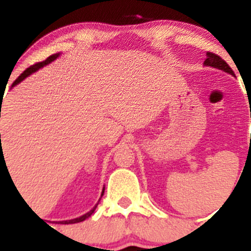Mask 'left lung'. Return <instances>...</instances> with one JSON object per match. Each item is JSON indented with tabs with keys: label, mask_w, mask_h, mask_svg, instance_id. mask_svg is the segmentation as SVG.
<instances>
[{
	"label": "left lung",
	"mask_w": 251,
	"mask_h": 251,
	"mask_svg": "<svg viewBox=\"0 0 251 251\" xmlns=\"http://www.w3.org/2000/svg\"><path fill=\"white\" fill-rule=\"evenodd\" d=\"M206 55H207V57H206L205 63H203L206 66L216 68V69H219V70H223V72H225V73H229L230 75H235L234 72H232V69L230 68L225 60L221 59L219 55L212 54V52H207Z\"/></svg>",
	"instance_id": "8db88e82"
}]
</instances>
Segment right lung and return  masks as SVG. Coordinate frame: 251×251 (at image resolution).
I'll use <instances>...</instances> for the list:
<instances>
[{
	"instance_id": "obj_1",
	"label": "right lung",
	"mask_w": 251,
	"mask_h": 251,
	"mask_svg": "<svg viewBox=\"0 0 251 251\" xmlns=\"http://www.w3.org/2000/svg\"><path fill=\"white\" fill-rule=\"evenodd\" d=\"M57 56H59V54H54V55H51V56H49L48 59L45 60V61H41V63H36V64H34V65H31L30 68L26 69L25 72L22 73V74L20 75L19 77H17L16 80L13 81V83H12V86L17 85V84L21 83V81L24 80V79H26V77H27L28 75H31V74H32V73L37 72V70H39V69L44 68V66H45V65H48V64H50L51 61H54V60L56 59ZM103 194H104V190H103V192H101V196H103ZM95 207H97V205H95L94 207H93L89 212H86L85 215H83V216L76 217V219H73V220L61 221V223H63V224H75V223H81V221H84V220H85V219H88V217H89V216H92V214H93V212H94Z\"/></svg>"
}]
</instances>
